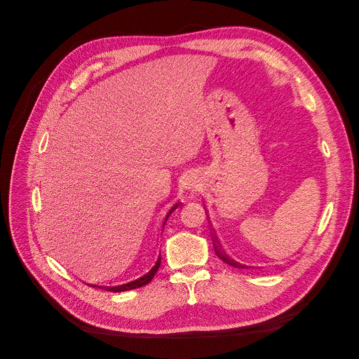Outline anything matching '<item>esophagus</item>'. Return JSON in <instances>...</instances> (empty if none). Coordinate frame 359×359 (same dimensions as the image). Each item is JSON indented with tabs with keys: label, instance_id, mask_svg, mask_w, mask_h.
Listing matches in <instances>:
<instances>
[{
	"label": "esophagus",
	"instance_id": "1",
	"mask_svg": "<svg viewBox=\"0 0 359 359\" xmlns=\"http://www.w3.org/2000/svg\"><path fill=\"white\" fill-rule=\"evenodd\" d=\"M199 186H201V182L196 177H189L187 181L184 182V187H186V190H190L191 193L196 191L199 189Z\"/></svg>",
	"mask_w": 359,
	"mask_h": 359
}]
</instances>
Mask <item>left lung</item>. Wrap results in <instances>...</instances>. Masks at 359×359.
<instances>
[{
	"mask_svg": "<svg viewBox=\"0 0 359 359\" xmlns=\"http://www.w3.org/2000/svg\"><path fill=\"white\" fill-rule=\"evenodd\" d=\"M214 238V248H215V253H217V256H219L223 262H226L227 265H231V266H233V268H247L245 265H243V264H240V262H235L233 259H231L229 256H227L223 250L220 248V243H219V240H217V236H212Z\"/></svg>",
	"mask_w": 359,
	"mask_h": 359,
	"instance_id": "left-lung-1",
	"label": "left lung"
}]
</instances>
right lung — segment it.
Instances as JSON below:
<instances>
[{"label": "right lung", "mask_w": 359, "mask_h": 359, "mask_svg": "<svg viewBox=\"0 0 359 359\" xmlns=\"http://www.w3.org/2000/svg\"><path fill=\"white\" fill-rule=\"evenodd\" d=\"M177 206L178 205H173V208H170V211L168 212V215L165 217V223L168 222V219H169V215L173 212V210H177ZM165 226V224H163ZM160 262H161V257L158 256V259H157V262H156V265L151 268L148 273L145 274V276H142L140 278H137V280H135V281H130V283H126V285H119V286H112V287H109V286H95V285H90V286H93V287H97V289H104V290H109V292H124V290H132V289H137V287H142V286H145V285H148L151 280H153V277L156 276V273L158 271V266H160Z\"/></svg>", "instance_id": "obj_1"}]
</instances>
